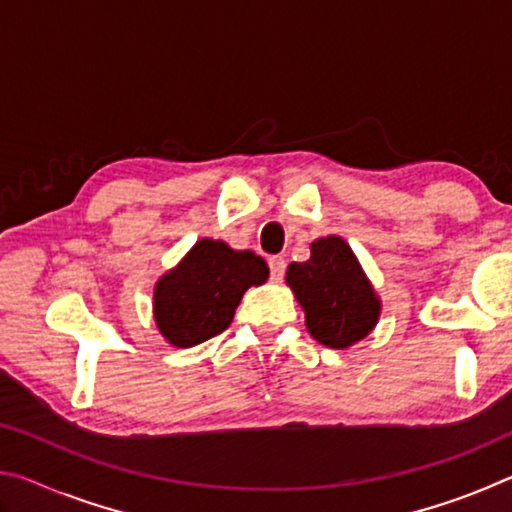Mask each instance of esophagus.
<instances>
[{
    "label": "esophagus",
    "mask_w": 512,
    "mask_h": 512,
    "mask_svg": "<svg viewBox=\"0 0 512 512\" xmlns=\"http://www.w3.org/2000/svg\"><path fill=\"white\" fill-rule=\"evenodd\" d=\"M268 268H271V280L280 282L284 271H287V262H284V257H271L268 259Z\"/></svg>",
    "instance_id": "obj_1"
}]
</instances>
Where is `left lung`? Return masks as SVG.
Masks as SVG:
<instances>
[{
  "mask_svg": "<svg viewBox=\"0 0 512 512\" xmlns=\"http://www.w3.org/2000/svg\"><path fill=\"white\" fill-rule=\"evenodd\" d=\"M287 282L305 309L309 334L327 348H348L377 323L379 300L341 237L314 241L307 262L289 264Z\"/></svg>",
  "mask_w": 512,
  "mask_h": 512,
  "instance_id": "left-lung-1",
  "label": "left lung"
}]
</instances>
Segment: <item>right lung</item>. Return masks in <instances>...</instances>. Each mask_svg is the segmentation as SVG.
Segmentation results:
<instances>
[{
    "label": "right lung",
    "instance_id": "1",
    "mask_svg": "<svg viewBox=\"0 0 512 512\" xmlns=\"http://www.w3.org/2000/svg\"><path fill=\"white\" fill-rule=\"evenodd\" d=\"M266 277L268 266L253 250L201 239L155 287V323L176 348H192L228 329L246 289Z\"/></svg>",
    "mask_w": 512,
    "mask_h": 512
}]
</instances>
